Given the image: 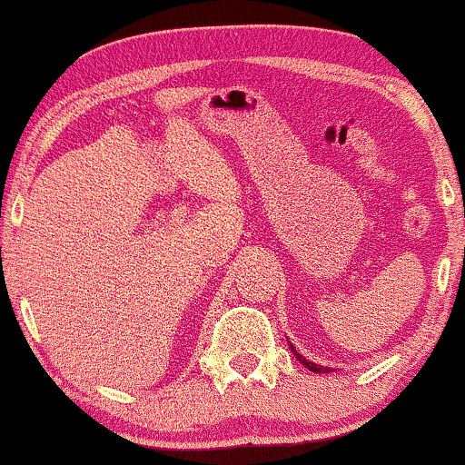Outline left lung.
Instances as JSON below:
<instances>
[{"mask_svg":"<svg viewBox=\"0 0 465 465\" xmlns=\"http://www.w3.org/2000/svg\"><path fill=\"white\" fill-rule=\"evenodd\" d=\"M290 344V342H288ZM290 349H292V353L296 355V360H299L301 363H303V366L307 368V371H312V372H318V374H324V372H331V371H329V368L327 366H318V363H314V361H310V360H305V357L303 355H301V353H296V349H294V346L292 344H290Z\"/></svg>","mask_w":465,"mask_h":465,"instance_id":"1","label":"left lung"}]
</instances>
